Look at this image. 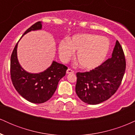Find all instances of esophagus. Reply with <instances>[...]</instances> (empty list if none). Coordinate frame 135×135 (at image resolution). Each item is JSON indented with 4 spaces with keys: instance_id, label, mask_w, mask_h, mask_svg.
<instances>
[{
    "instance_id": "34e87169",
    "label": "esophagus",
    "mask_w": 135,
    "mask_h": 135,
    "mask_svg": "<svg viewBox=\"0 0 135 135\" xmlns=\"http://www.w3.org/2000/svg\"><path fill=\"white\" fill-rule=\"evenodd\" d=\"M74 73V71L70 69H68L66 70V74H73Z\"/></svg>"
}]
</instances>
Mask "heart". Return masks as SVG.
Segmentation results:
<instances>
[{
	"label": "heart",
	"mask_w": 135,
	"mask_h": 135,
	"mask_svg": "<svg viewBox=\"0 0 135 135\" xmlns=\"http://www.w3.org/2000/svg\"><path fill=\"white\" fill-rule=\"evenodd\" d=\"M110 49V42L105 37L93 34H77L69 41L62 40L58 46L60 57L68 61L77 51L76 60L80 68L94 69L104 61Z\"/></svg>",
	"instance_id": "b5f03b06"
}]
</instances>
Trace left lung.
Instances as JSON below:
<instances>
[{
	"label": "left lung",
	"instance_id": "8db88e82",
	"mask_svg": "<svg viewBox=\"0 0 135 135\" xmlns=\"http://www.w3.org/2000/svg\"><path fill=\"white\" fill-rule=\"evenodd\" d=\"M126 70L123 49L116 41L112 57L89 72H77L75 92L89 105H96L110 98L121 84Z\"/></svg>",
	"mask_w": 135,
	"mask_h": 135
}]
</instances>
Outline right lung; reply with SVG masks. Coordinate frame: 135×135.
I'll use <instances>...</instances> for the list:
<instances>
[{
  "mask_svg": "<svg viewBox=\"0 0 135 135\" xmlns=\"http://www.w3.org/2000/svg\"><path fill=\"white\" fill-rule=\"evenodd\" d=\"M42 22L38 21L28 28L23 36L32 30H41ZM16 44L11 56L10 74L12 83L21 97L33 103H42L49 100L55 93L58 82L65 75L68 68L64 65L52 61L51 65L39 74H31L21 67L17 58Z\"/></svg>",
  "mask_w": 135,
  "mask_h": 135,
  "instance_id": "right-lung-1",
  "label": "right lung"
}]
</instances>
